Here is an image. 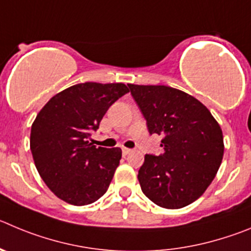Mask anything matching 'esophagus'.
Instances as JSON below:
<instances>
[{
    "instance_id": "34e87169",
    "label": "esophagus",
    "mask_w": 251,
    "mask_h": 251,
    "mask_svg": "<svg viewBox=\"0 0 251 251\" xmlns=\"http://www.w3.org/2000/svg\"><path fill=\"white\" fill-rule=\"evenodd\" d=\"M122 151H123L124 155H127L128 153H130V151H132V149H129V148H122Z\"/></svg>"
}]
</instances>
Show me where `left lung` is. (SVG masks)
<instances>
[{"label": "left lung", "instance_id": "1", "mask_svg": "<svg viewBox=\"0 0 251 251\" xmlns=\"http://www.w3.org/2000/svg\"><path fill=\"white\" fill-rule=\"evenodd\" d=\"M163 153L146 154L138 172L142 192L154 204L180 209L203 195L224 154L219 123L197 98L168 86L128 84Z\"/></svg>", "mask_w": 251, "mask_h": 251}]
</instances>
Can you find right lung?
Returning a JSON list of instances; mask_svg holds the SVG:
<instances>
[{"label":"right lung","mask_w":251,"mask_h":251,"mask_svg":"<svg viewBox=\"0 0 251 251\" xmlns=\"http://www.w3.org/2000/svg\"><path fill=\"white\" fill-rule=\"evenodd\" d=\"M123 83L75 84L50 98L31 128L34 165L56 197L72 205L98 201L109 187L121 148L89 143L108 108L128 93Z\"/></svg>","instance_id":"right-lung-1"}]
</instances>
